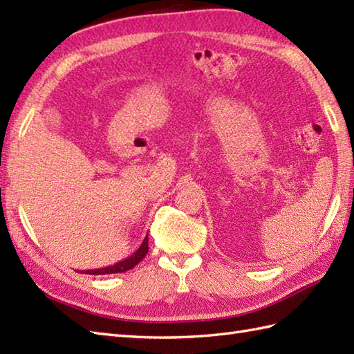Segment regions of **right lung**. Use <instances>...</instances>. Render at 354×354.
<instances>
[{"label":"right lung","instance_id":"right-lung-1","mask_svg":"<svg viewBox=\"0 0 354 354\" xmlns=\"http://www.w3.org/2000/svg\"><path fill=\"white\" fill-rule=\"evenodd\" d=\"M147 236L142 240V243L140 245V248L135 251L129 257L124 260H120L114 265L106 266V268H100V269H88V270H80V274H88V275H108V274H122L126 272V270L132 269L135 265L146 257V254L149 252V245H147Z\"/></svg>","mask_w":354,"mask_h":354}]
</instances>
